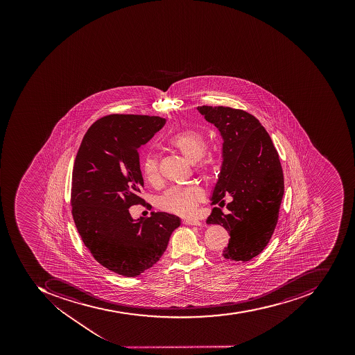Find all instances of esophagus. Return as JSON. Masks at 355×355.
Instances as JSON below:
<instances>
[{"label":"esophagus","instance_id":"obj_1","mask_svg":"<svg viewBox=\"0 0 355 355\" xmlns=\"http://www.w3.org/2000/svg\"><path fill=\"white\" fill-rule=\"evenodd\" d=\"M184 224L189 225V226H202L201 221L196 220V219H184Z\"/></svg>","mask_w":355,"mask_h":355}]
</instances>
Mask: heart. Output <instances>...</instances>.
<instances>
[{"label": "heart", "instance_id": "obj_1", "mask_svg": "<svg viewBox=\"0 0 355 355\" xmlns=\"http://www.w3.org/2000/svg\"><path fill=\"white\" fill-rule=\"evenodd\" d=\"M171 148L180 152L192 163H196V171L202 175H209L214 171L215 159L211 152H207V139L201 130L196 128H187L171 135L167 139ZM142 175L148 182H156L159 179V157L155 154L148 153L144 156L142 165ZM205 200L203 189L192 184L171 187L157 200V207L162 211L171 214L189 216L193 214L200 204Z\"/></svg>", "mask_w": 355, "mask_h": 355}]
</instances>
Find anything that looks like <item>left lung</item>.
<instances>
[{"instance_id": "1", "label": "left lung", "mask_w": 355, "mask_h": 355, "mask_svg": "<svg viewBox=\"0 0 355 355\" xmlns=\"http://www.w3.org/2000/svg\"><path fill=\"white\" fill-rule=\"evenodd\" d=\"M204 119L214 123L224 139L223 165L215 186L214 207L207 224L228 232L225 259L248 261L265 249L274 234L284 196V173L268 132L254 116L229 106H199Z\"/></svg>"}]
</instances>
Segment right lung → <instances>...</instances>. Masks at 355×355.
Returning a JSON list of instances; mask_svg holds the SVG:
<instances>
[{
    "instance_id": "1",
    "label": "right lung",
    "mask_w": 355,
    "mask_h": 355,
    "mask_svg": "<svg viewBox=\"0 0 355 355\" xmlns=\"http://www.w3.org/2000/svg\"><path fill=\"white\" fill-rule=\"evenodd\" d=\"M166 121L159 116L111 114L91 125L76 155L71 215L81 240L102 266L125 277L151 268L180 219L163 211L136 221L129 207L144 205L139 148Z\"/></svg>"
}]
</instances>
